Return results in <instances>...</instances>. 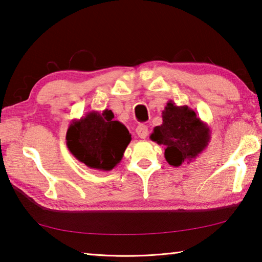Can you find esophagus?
Segmentation results:
<instances>
[{"instance_id": "1", "label": "esophagus", "mask_w": 262, "mask_h": 262, "mask_svg": "<svg viewBox=\"0 0 262 262\" xmlns=\"http://www.w3.org/2000/svg\"><path fill=\"white\" fill-rule=\"evenodd\" d=\"M136 134H137V136L141 137V139H145V137H147L148 134H149L148 126H145V125H143V123H141V125L136 127Z\"/></svg>"}]
</instances>
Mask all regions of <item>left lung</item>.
Segmentation results:
<instances>
[{"label":"left lung","mask_w":262,"mask_h":262,"mask_svg":"<svg viewBox=\"0 0 262 262\" xmlns=\"http://www.w3.org/2000/svg\"><path fill=\"white\" fill-rule=\"evenodd\" d=\"M163 123L156 126L150 140L165 145V159L172 166H180L196 158L210 142L211 132L188 106H177L170 100L162 112Z\"/></svg>","instance_id":"8db88e82"}]
</instances>
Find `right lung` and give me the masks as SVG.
Listing matches in <instances>:
<instances>
[{"label":"right lung","mask_w":262,"mask_h":262,"mask_svg":"<svg viewBox=\"0 0 262 262\" xmlns=\"http://www.w3.org/2000/svg\"><path fill=\"white\" fill-rule=\"evenodd\" d=\"M67 147L78 162L95 170L111 171L121 162L132 135L111 110L91 111L75 119L66 135Z\"/></svg>","instance_id":"1"}]
</instances>
